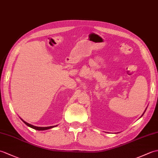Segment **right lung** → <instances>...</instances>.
<instances>
[{
    "mask_svg": "<svg viewBox=\"0 0 158 158\" xmlns=\"http://www.w3.org/2000/svg\"><path fill=\"white\" fill-rule=\"evenodd\" d=\"M22 122L26 124V125H27L28 126L32 127V128H33V129L37 130H48V129H50V128H52V127H54V126H49V127H37V126H32V125H31V124H30V123H27V122H26L25 121H23V119H22Z\"/></svg>",
    "mask_w": 158,
    "mask_h": 158,
    "instance_id": "obj_1",
    "label": "right lung"
}]
</instances>
